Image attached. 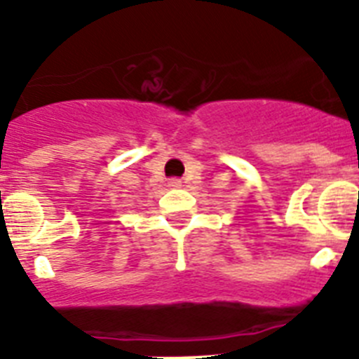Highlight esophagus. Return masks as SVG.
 Masks as SVG:
<instances>
[{
  "mask_svg": "<svg viewBox=\"0 0 359 359\" xmlns=\"http://www.w3.org/2000/svg\"><path fill=\"white\" fill-rule=\"evenodd\" d=\"M170 186H171V188H179V186H180V180H179V179H171V180H170Z\"/></svg>",
  "mask_w": 359,
  "mask_h": 359,
  "instance_id": "34e87169",
  "label": "esophagus"
}]
</instances>
